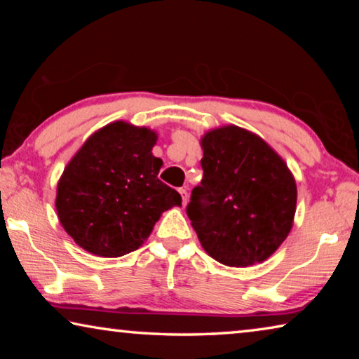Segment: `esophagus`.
<instances>
[{
	"label": "esophagus",
	"mask_w": 359,
	"mask_h": 359,
	"mask_svg": "<svg viewBox=\"0 0 359 359\" xmlns=\"http://www.w3.org/2000/svg\"><path fill=\"white\" fill-rule=\"evenodd\" d=\"M179 193H180V196H182V203L187 204L188 203V191H187V188H179Z\"/></svg>",
	"instance_id": "obj_1"
}]
</instances>
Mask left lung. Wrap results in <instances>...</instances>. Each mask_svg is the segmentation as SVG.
Returning a JSON list of instances; mask_svg holds the SVG:
<instances>
[{"label": "left lung", "instance_id": "left-lung-1", "mask_svg": "<svg viewBox=\"0 0 359 359\" xmlns=\"http://www.w3.org/2000/svg\"><path fill=\"white\" fill-rule=\"evenodd\" d=\"M203 180L187 215L204 250L222 264L247 267L287 239L296 212V182L263 139L223 126L201 139Z\"/></svg>", "mask_w": 359, "mask_h": 359}]
</instances>
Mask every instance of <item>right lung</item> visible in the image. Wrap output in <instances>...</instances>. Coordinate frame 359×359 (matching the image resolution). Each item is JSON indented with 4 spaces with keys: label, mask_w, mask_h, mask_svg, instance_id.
Segmentation results:
<instances>
[{
    "label": "right lung",
    "mask_w": 359,
    "mask_h": 359,
    "mask_svg": "<svg viewBox=\"0 0 359 359\" xmlns=\"http://www.w3.org/2000/svg\"><path fill=\"white\" fill-rule=\"evenodd\" d=\"M156 135L125 121L96 131L68 163L57 188V212L77 245L115 258L137 250L163 212L180 205L158 179Z\"/></svg>",
    "instance_id": "right-lung-1"
}]
</instances>
